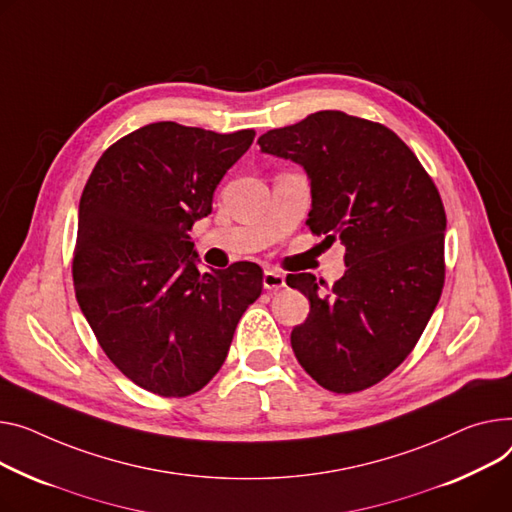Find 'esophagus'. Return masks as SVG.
Wrapping results in <instances>:
<instances>
[{
	"mask_svg": "<svg viewBox=\"0 0 512 512\" xmlns=\"http://www.w3.org/2000/svg\"><path fill=\"white\" fill-rule=\"evenodd\" d=\"M284 286H286V278L280 274V271H271V269L265 271V274H263V288L267 292H276Z\"/></svg>",
	"mask_w": 512,
	"mask_h": 512,
	"instance_id": "1",
	"label": "esophagus"
}]
</instances>
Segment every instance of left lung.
<instances>
[{"instance_id": "obj_1", "label": "left lung", "mask_w": 512, "mask_h": 512, "mask_svg": "<svg viewBox=\"0 0 512 512\" xmlns=\"http://www.w3.org/2000/svg\"><path fill=\"white\" fill-rule=\"evenodd\" d=\"M261 152L311 179L313 234L342 241L346 274L325 294L311 274L288 276L311 302L292 329L300 366L333 393L383 381L418 344L445 286L447 216L430 175L389 127L319 111L271 129Z\"/></svg>"}]
</instances>
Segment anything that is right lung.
Wrapping results in <instances>:
<instances>
[{
  "mask_svg": "<svg viewBox=\"0 0 512 512\" xmlns=\"http://www.w3.org/2000/svg\"><path fill=\"white\" fill-rule=\"evenodd\" d=\"M255 131L150 123L105 150L82 191L74 251L80 309L109 360L138 387L187 397L226 360L263 288L249 261L201 274L191 236Z\"/></svg>",
  "mask_w": 512,
  "mask_h": 512,
  "instance_id": "add662e5",
  "label": "right lung"
}]
</instances>
